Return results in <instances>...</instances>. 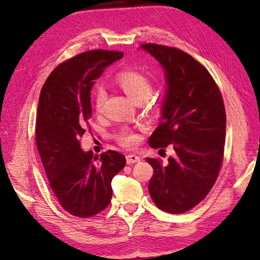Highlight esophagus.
<instances>
[{"label":"esophagus","instance_id":"34e87169","mask_svg":"<svg viewBox=\"0 0 260 260\" xmlns=\"http://www.w3.org/2000/svg\"><path fill=\"white\" fill-rule=\"evenodd\" d=\"M140 160H141L140 157L134 155V153H129V155L126 156L127 164H135V162H139Z\"/></svg>","mask_w":260,"mask_h":260}]
</instances>
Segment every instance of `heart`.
Instances as JSON below:
<instances>
[{
  "label": "heart",
  "instance_id": "obj_1",
  "mask_svg": "<svg viewBox=\"0 0 260 260\" xmlns=\"http://www.w3.org/2000/svg\"><path fill=\"white\" fill-rule=\"evenodd\" d=\"M116 82L122 90L136 102L146 101L152 91V82L150 78L138 70L127 69L118 72ZM105 101V93L102 88H96L94 90V105L96 111L100 112ZM119 141L126 147H131L136 142V136L131 133L120 135Z\"/></svg>",
  "mask_w": 260,
  "mask_h": 260
}]
</instances>
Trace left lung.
I'll return each instance as SVG.
<instances>
[{
	"mask_svg": "<svg viewBox=\"0 0 260 260\" xmlns=\"http://www.w3.org/2000/svg\"><path fill=\"white\" fill-rule=\"evenodd\" d=\"M141 48L159 61L167 85L160 124L149 144L155 149L172 144L175 151L166 164L147 158L153 169L148 189L158 209L183 213L203 201L218 179L225 147V105L210 72L187 52L155 43Z\"/></svg>",
	"mask_w": 260,
	"mask_h": 260,
	"instance_id": "left-lung-1",
	"label": "left lung"
}]
</instances>
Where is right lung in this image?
Wrapping results in <instances>:
<instances>
[{"mask_svg":"<svg viewBox=\"0 0 260 260\" xmlns=\"http://www.w3.org/2000/svg\"><path fill=\"white\" fill-rule=\"evenodd\" d=\"M121 51L90 50L59 64L43 85L39 99L35 141L49 186L70 214L89 218L108 208L111 181L126 158L108 150L94 156L80 148L89 127L90 90L105 68Z\"/></svg>","mask_w":260,"mask_h":260,"instance_id":"obj_1","label":"right lung"}]
</instances>
